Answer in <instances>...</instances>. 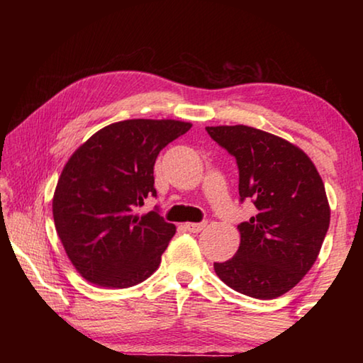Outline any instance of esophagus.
<instances>
[{
	"mask_svg": "<svg viewBox=\"0 0 363 363\" xmlns=\"http://www.w3.org/2000/svg\"><path fill=\"white\" fill-rule=\"evenodd\" d=\"M206 220H203V223H186L184 224V227H186V229L189 230V232H194V233H196V232H201L206 227Z\"/></svg>",
	"mask_w": 363,
	"mask_h": 363,
	"instance_id": "34e87169",
	"label": "esophagus"
}]
</instances>
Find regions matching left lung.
Returning <instances> with one entry per match:
<instances>
[{"label": "left lung", "mask_w": 363, "mask_h": 363, "mask_svg": "<svg viewBox=\"0 0 363 363\" xmlns=\"http://www.w3.org/2000/svg\"><path fill=\"white\" fill-rule=\"evenodd\" d=\"M235 157L240 201L256 214L238 225L235 256L214 262L227 286L256 299L279 298L314 266L330 225L325 186L311 158L288 140L256 128L208 126Z\"/></svg>", "instance_id": "obj_1"}]
</instances>
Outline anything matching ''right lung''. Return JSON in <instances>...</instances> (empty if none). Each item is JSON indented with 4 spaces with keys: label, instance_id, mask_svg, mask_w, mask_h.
<instances>
[{
    "label": "right lung",
    "instance_id": "obj_1",
    "mask_svg": "<svg viewBox=\"0 0 363 363\" xmlns=\"http://www.w3.org/2000/svg\"><path fill=\"white\" fill-rule=\"evenodd\" d=\"M177 120H125L93 134L60 173L52 199L57 235L82 277L99 286L128 288L155 272L176 233L158 208L153 164L160 150L190 130Z\"/></svg>",
    "mask_w": 363,
    "mask_h": 363
}]
</instances>
